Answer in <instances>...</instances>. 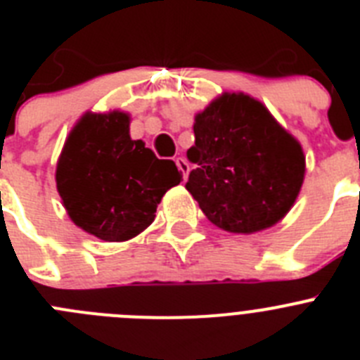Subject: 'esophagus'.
Masks as SVG:
<instances>
[{"mask_svg": "<svg viewBox=\"0 0 360 360\" xmlns=\"http://www.w3.org/2000/svg\"><path fill=\"white\" fill-rule=\"evenodd\" d=\"M174 164H176V167L180 169V173H182V178L186 180L187 174H189V164H187L186 158H182V157L174 158Z\"/></svg>", "mask_w": 360, "mask_h": 360, "instance_id": "34e87169", "label": "esophagus"}]
</instances>
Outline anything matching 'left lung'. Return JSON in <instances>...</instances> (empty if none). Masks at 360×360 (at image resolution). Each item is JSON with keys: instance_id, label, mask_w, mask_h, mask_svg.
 <instances>
[{"instance_id": "obj_1", "label": "left lung", "mask_w": 360, "mask_h": 360, "mask_svg": "<svg viewBox=\"0 0 360 360\" xmlns=\"http://www.w3.org/2000/svg\"><path fill=\"white\" fill-rule=\"evenodd\" d=\"M186 189L211 224L254 234L281 221L303 186L299 141L257 98L225 91L195 117Z\"/></svg>"}]
</instances>
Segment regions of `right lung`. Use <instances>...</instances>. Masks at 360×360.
Returning a JSON list of instances; mask_svg holds the SVG:
<instances>
[{
  "label": "right lung",
  "mask_w": 360,
  "mask_h": 360,
  "mask_svg": "<svg viewBox=\"0 0 360 360\" xmlns=\"http://www.w3.org/2000/svg\"><path fill=\"white\" fill-rule=\"evenodd\" d=\"M129 113H84L57 160L56 184L73 224L103 241H128L155 219L182 174L129 136Z\"/></svg>",
  "instance_id": "1"
}]
</instances>
